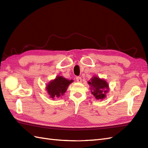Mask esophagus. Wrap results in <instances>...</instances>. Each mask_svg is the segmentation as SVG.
I'll list each match as a JSON object with an SVG mask.
<instances>
[{
    "mask_svg": "<svg viewBox=\"0 0 148 148\" xmlns=\"http://www.w3.org/2000/svg\"><path fill=\"white\" fill-rule=\"evenodd\" d=\"M76 79H77V82H78V83H81L82 82V79L80 77H77V78H76Z\"/></svg>",
    "mask_w": 148,
    "mask_h": 148,
    "instance_id": "1",
    "label": "esophagus"
}]
</instances>
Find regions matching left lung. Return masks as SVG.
Returning <instances> with one entry per match:
<instances>
[{
	"label": "left lung",
	"mask_w": 148,
	"mask_h": 148,
	"mask_svg": "<svg viewBox=\"0 0 148 148\" xmlns=\"http://www.w3.org/2000/svg\"><path fill=\"white\" fill-rule=\"evenodd\" d=\"M92 89L91 93L96 99H102L106 97V94L109 91V84L104 79L97 77H93L91 81L88 82Z\"/></svg>",
	"instance_id": "8db88e82"
}]
</instances>
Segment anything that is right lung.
Segmentation results:
<instances>
[{
    "label": "right lung",
    "mask_w": 148,
    "mask_h": 148,
    "mask_svg": "<svg viewBox=\"0 0 148 148\" xmlns=\"http://www.w3.org/2000/svg\"><path fill=\"white\" fill-rule=\"evenodd\" d=\"M73 82V80H69L61 76H57L54 79L48 83L46 86V90L50 97H59L63 96L66 91L69 84Z\"/></svg>",
    "instance_id": "1"
}]
</instances>
